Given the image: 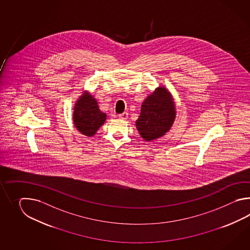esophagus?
Segmentation results:
<instances>
[{
	"instance_id": "34e87169",
	"label": "esophagus",
	"mask_w": 250,
	"mask_h": 250,
	"mask_svg": "<svg viewBox=\"0 0 250 250\" xmlns=\"http://www.w3.org/2000/svg\"><path fill=\"white\" fill-rule=\"evenodd\" d=\"M127 112H123V113H121V114H119V117L121 118V119H123V120H126L127 119Z\"/></svg>"
}]
</instances>
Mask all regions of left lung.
<instances>
[{
	"label": "left lung",
	"instance_id": "8db88e82",
	"mask_svg": "<svg viewBox=\"0 0 250 250\" xmlns=\"http://www.w3.org/2000/svg\"><path fill=\"white\" fill-rule=\"evenodd\" d=\"M175 118V107L170 93L159 86L143 102L136 126L141 137L150 141L164 136Z\"/></svg>",
	"mask_w": 250,
	"mask_h": 250
}]
</instances>
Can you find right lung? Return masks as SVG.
<instances>
[{
  "label": "right lung",
  "instance_id": "obj_1",
  "mask_svg": "<svg viewBox=\"0 0 250 250\" xmlns=\"http://www.w3.org/2000/svg\"><path fill=\"white\" fill-rule=\"evenodd\" d=\"M106 114L102 112L97 102L88 93L81 96L74 108L73 121L76 127L85 136H94L105 122Z\"/></svg>",
  "mask_w": 250,
  "mask_h": 250
}]
</instances>
